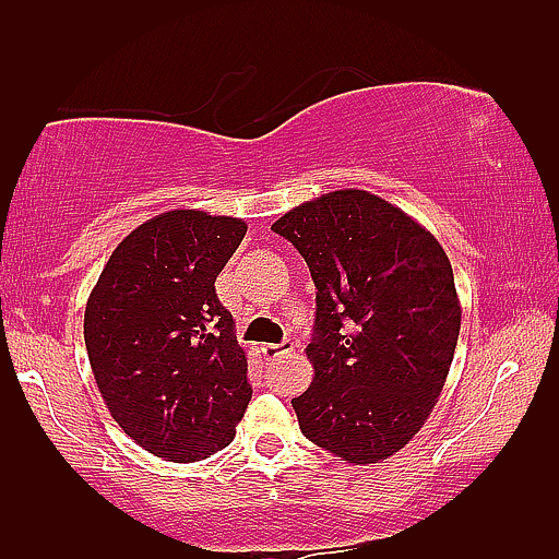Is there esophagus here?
Here are the masks:
<instances>
[{"label":"esophagus","mask_w":559,"mask_h":559,"mask_svg":"<svg viewBox=\"0 0 559 559\" xmlns=\"http://www.w3.org/2000/svg\"><path fill=\"white\" fill-rule=\"evenodd\" d=\"M294 340H284V342H278V345H263V355L265 357H284V355H288V353H294Z\"/></svg>","instance_id":"obj_1"}]
</instances>
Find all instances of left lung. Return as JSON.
I'll use <instances>...</instances> for the list:
<instances>
[{
  "instance_id": "obj_1",
  "label": "left lung",
  "mask_w": 559,
  "mask_h": 559,
  "mask_svg": "<svg viewBox=\"0 0 559 559\" xmlns=\"http://www.w3.org/2000/svg\"><path fill=\"white\" fill-rule=\"evenodd\" d=\"M317 286L307 347L314 383L292 399L304 437L347 463H378L427 421L460 334L442 245L381 197L342 189L271 227Z\"/></svg>"
}]
</instances>
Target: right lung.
<instances>
[{"instance_id":"obj_1","label":"right lung","mask_w":559,"mask_h":559,"mask_svg":"<svg viewBox=\"0 0 559 559\" xmlns=\"http://www.w3.org/2000/svg\"><path fill=\"white\" fill-rule=\"evenodd\" d=\"M245 233L235 217L158 214L117 245L88 296L86 353L111 416L174 463L227 448L252 396L248 357L214 288Z\"/></svg>"}]
</instances>
